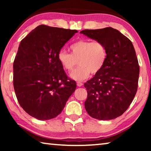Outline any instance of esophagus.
<instances>
[{
  "instance_id": "34e87169",
  "label": "esophagus",
  "mask_w": 151,
  "mask_h": 151,
  "mask_svg": "<svg viewBox=\"0 0 151 151\" xmlns=\"http://www.w3.org/2000/svg\"><path fill=\"white\" fill-rule=\"evenodd\" d=\"M83 84L81 83V82H77V86H83Z\"/></svg>"
}]
</instances>
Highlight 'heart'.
Returning a JSON list of instances; mask_svg holds the SVG:
<instances>
[{
	"instance_id": "b5f03b06",
	"label": "heart",
	"mask_w": 151,
	"mask_h": 151,
	"mask_svg": "<svg viewBox=\"0 0 151 151\" xmlns=\"http://www.w3.org/2000/svg\"><path fill=\"white\" fill-rule=\"evenodd\" d=\"M70 50L71 54L60 50L57 58L62 67L68 72L73 70L78 62L79 66L70 73V77L74 80L84 81L91 73H99L106 62V47L98 40L80 39L70 45Z\"/></svg>"
}]
</instances>
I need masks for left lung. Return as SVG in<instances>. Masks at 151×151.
<instances>
[{
    "label": "left lung",
    "instance_id": "obj_1",
    "mask_svg": "<svg viewBox=\"0 0 151 151\" xmlns=\"http://www.w3.org/2000/svg\"><path fill=\"white\" fill-rule=\"evenodd\" d=\"M81 33L103 42L107 52L102 70L84 84L87 91L86 111L96 119H116L129 108L137 91L140 68L133 45L112 27Z\"/></svg>",
    "mask_w": 151,
    "mask_h": 151
}]
</instances>
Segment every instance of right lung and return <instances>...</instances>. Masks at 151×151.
I'll list each match as a JSON object with an SVG mask.
<instances>
[{
    "instance_id": "right-lung-1",
    "label": "right lung",
    "mask_w": 151,
    "mask_h": 151,
    "mask_svg": "<svg viewBox=\"0 0 151 151\" xmlns=\"http://www.w3.org/2000/svg\"><path fill=\"white\" fill-rule=\"evenodd\" d=\"M76 30L39 25L20 42L13 63L18 102L32 117L47 121L61 113L76 88L57 58Z\"/></svg>"
}]
</instances>
